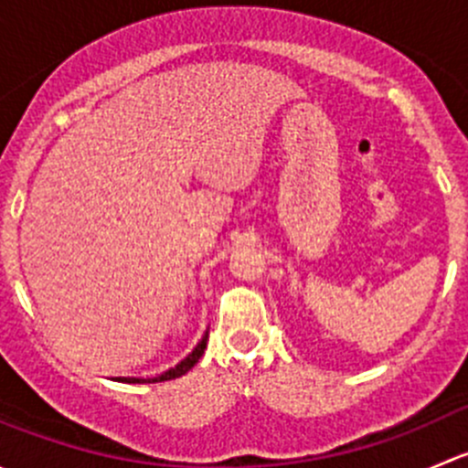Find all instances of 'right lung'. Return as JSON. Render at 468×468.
Listing matches in <instances>:
<instances>
[{
  "label": "right lung",
  "mask_w": 468,
  "mask_h": 468,
  "mask_svg": "<svg viewBox=\"0 0 468 468\" xmlns=\"http://www.w3.org/2000/svg\"><path fill=\"white\" fill-rule=\"evenodd\" d=\"M206 344H207V330L204 333V337L199 339V344H197L195 348H192L190 353H187L186 357H183L181 362H178L176 367H172V369L163 371V374L158 376H151V378H135V376H120V378H112V380H122V382H133V385H144V382H163V380H174V378H181V376H186L187 371L192 369V367L199 362V357L204 356L206 351Z\"/></svg>",
  "instance_id": "right-lung-1"
}]
</instances>
